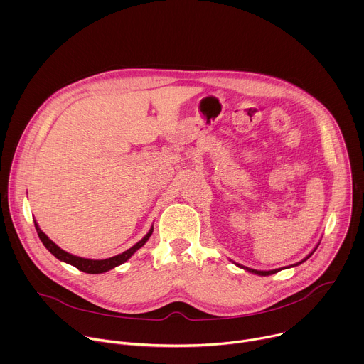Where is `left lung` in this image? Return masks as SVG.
Returning <instances> with one entry per match:
<instances>
[{
    "instance_id": "left-lung-1",
    "label": "left lung",
    "mask_w": 364,
    "mask_h": 364,
    "mask_svg": "<svg viewBox=\"0 0 364 364\" xmlns=\"http://www.w3.org/2000/svg\"><path fill=\"white\" fill-rule=\"evenodd\" d=\"M320 245V243H318ZM318 245L316 246V249L318 247ZM316 249L313 250V252H311L305 259H302V261L301 262H298V264H295V265H291V267H296V265H301L302 262H305L306 261V259L311 256V255H313L314 252H316ZM239 268H242V269H245V271H247V272H252V274H256V275H261V277H268V275H272V274H277V272H279L281 269H272V271H256V269H252V268H246V267H242V265H239V264H236Z\"/></svg>"
}]
</instances>
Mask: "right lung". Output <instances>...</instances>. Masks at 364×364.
I'll use <instances>...</instances> for the list:
<instances>
[{
	"label": "right lung",
	"mask_w": 364,
	"mask_h": 364,
	"mask_svg": "<svg viewBox=\"0 0 364 364\" xmlns=\"http://www.w3.org/2000/svg\"><path fill=\"white\" fill-rule=\"evenodd\" d=\"M34 226H36V230H37V235H38L40 240L43 242V245L46 246V249H47L51 255L56 256V257L59 259V261L66 262V264H69V265H72V267H75V268H77L79 271L86 272V274H103V272H108V271H111V269H114V268L122 265L124 262L128 261V259H129L139 247H142V246L146 243V240L149 239V236L152 235V230H154V228L151 226L149 232H148L138 243H135L132 247L127 249L125 252H122V253H119V255H117V256H112V257H108V259H87V257H80V256L72 255V253L63 250L62 247H59L53 240H50L48 236L38 228V225H37L36 220H34Z\"/></svg>",
	"instance_id": "1"
}]
</instances>
